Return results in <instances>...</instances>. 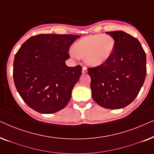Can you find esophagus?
<instances>
[{
  "mask_svg": "<svg viewBox=\"0 0 154 154\" xmlns=\"http://www.w3.org/2000/svg\"><path fill=\"white\" fill-rule=\"evenodd\" d=\"M87 68H86L85 66H83V69H82V72H83V73H85L87 72Z\"/></svg>",
  "mask_w": 154,
  "mask_h": 154,
  "instance_id": "esophagus-1",
  "label": "esophagus"
}]
</instances>
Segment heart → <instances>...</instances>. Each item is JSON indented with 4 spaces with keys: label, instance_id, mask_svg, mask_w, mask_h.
<instances>
[{
    "label": "heart",
    "instance_id": "1",
    "mask_svg": "<svg viewBox=\"0 0 154 154\" xmlns=\"http://www.w3.org/2000/svg\"><path fill=\"white\" fill-rule=\"evenodd\" d=\"M114 45V41L109 35H88L75 43V52L71 51V54L73 57H85L86 63L91 66H98L110 57Z\"/></svg>",
    "mask_w": 154,
    "mask_h": 154
}]
</instances>
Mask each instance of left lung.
<instances>
[{
  "label": "left lung",
  "instance_id": "1",
  "mask_svg": "<svg viewBox=\"0 0 154 154\" xmlns=\"http://www.w3.org/2000/svg\"><path fill=\"white\" fill-rule=\"evenodd\" d=\"M114 49L108 60L88 68L92 97L104 108L119 109L134 101L146 75V57L136 38L122 31H109Z\"/></svg>",
  "mask_w": 154,
  "mask_h": 154
}]
</instances>
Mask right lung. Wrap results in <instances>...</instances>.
I'll list each match as a JSON object with an SVG mask.
<instances>
[{
	"label": "right lung",
	"mask_w": 154,
	"mask_h": 154,
	"mask_svg": "<svg viewBox=\"0 0 154 154\" xmlns=\"http://www.w3.org/2000/svg\"><path fill=\"white\" fill-rule=\"evenodd\" d=\"M81 36L38 34L24 42L14 56L13 79L28 106L41 113L64 109L82 74L81 65L67 66L69 48Z\"/></svg>",
	"instance_id": "right-lung-1"
}]
</instances>
